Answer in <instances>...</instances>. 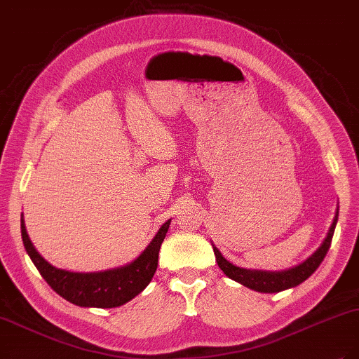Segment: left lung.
Here are the masks:
<instances>
[{
	"mask_svg": "<svg viewBox=\"0 0 359 359\" xmlns=\"http://www.w3.org/2000/svg\"><path fill=\"white\" fill-rule=\"evenodd\" d=\"M337 220H339V208L335 211L332 224L330 227L327 236H325L323 243L320 244V247L310 257L304 260L302 264L293 268H289L285 271H260V269H245V268L235 266L233 264L229 262V260H226L223 255L219 252V248L212 244L217 265L220 266V269L227 277L256 292L277 293L281 290L295 287L301 285L302 281H306L314 271L319 268L323 257L327 256L328 250L331 247Z\"/></svg>",
	"mask_w": 359,
	"mask_h": 359,
	"instance_id": "8db88e82",
	"label": "left lung"
}]
</instances>
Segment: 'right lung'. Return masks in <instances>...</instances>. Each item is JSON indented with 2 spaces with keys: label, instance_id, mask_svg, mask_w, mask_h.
<instances>
[{
  "label": "right lung",
  "instance_id": "obj_1",
  "mask_svg": "<svg viewBox=\"0 0 359 359\" xmlns=\"http://www.w3.org/2000/svg\"><path fill=\"white\" fill-rule=\"evenodd\" d=\"M169 224L170 219L161 224L153 241L133 262L119 268L100 271V273H72V271L55 268L40 256L27 233L24 214L20 215V232H22L25 250L46 283L60 297L74 306L97 309L123 306L149 285L157 269L158 252Z\"/></svg>",
  "mask_w": 359,
  "mask_h": 359
}]
</instances>
